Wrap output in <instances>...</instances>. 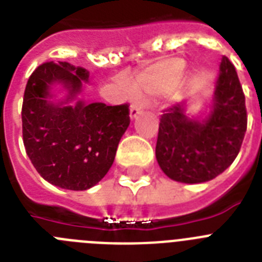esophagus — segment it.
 <instances>
[{
    "instance_id": "34e87169",
    "label": "esophagus",
    "mask_w": 262,
    "mask_h": 262,
    "mask_svg": "<svg viewBox=\"0 0 262 262\" xmlns=\"http://www.w3.org/2000/svg\"><path fill=\"white\" fill-rule=\"evenodd\" d=\"M142 111L143 106L140 105V103H133V105H131V108H129V117H131V119H134V118L138 117Z\"/></svg>"
}]
</instances>
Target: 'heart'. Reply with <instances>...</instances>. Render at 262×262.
Instances as JSON below:
<instances>
[{
	"label": "heart",
	"mask_w": 262,
	"mask_h": 262,
	"mask_svg": "<svg viewBox=\"0 0 262 262\" xmlns=\"http://www.w3.org/2000/svg\"><path fill=\"white\" fill-rule=\"evenodd\" d=\"M185 68L186 62L180 57L161 61L139 76L136 80V86L148 94H166L177 86L184 75Z\"/></svg>",
	"instance_id": "1"
}]
</instances>
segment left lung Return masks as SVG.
<instances>
[{
	"label": "left lung",
	"mask_w": 262,
	"mask_h": 262,
	"mask_svg": "<svg viewBox=\"0 0 262 262\" xmlns=\"http://www.w3.org/2000/svg\"><path fill=\"white\" fill-rule=\"evenodd\" d=\"M247 107L236 69L223 56L214 106L207 119L185 115V103L163 111L156 143V159L174 181L200 184L223 173L239 154L247 131Z\"/></svg>",
	"instance_id": "1"
}]
</instances>
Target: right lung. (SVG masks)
<instances>
[{"instance_id": "right-lung-1", "label": "right lung", "mask_w": 262, "mask_h": 262, "mask_svg": "<svg viewBox=\"0 0 262 262\" xmlns=\"http://www.w3.org/2000/svg\"><path fill=\"white\" fill-rule=\"evenodd\" d=\"M89 72L69 62H43L27 81L22 103V136L39 174L55 186L86 190L98 184L114 163L119 140L129 124L128 103L48 102L53 82H62L71 98Z\"/></svg>"}]
</instances>
